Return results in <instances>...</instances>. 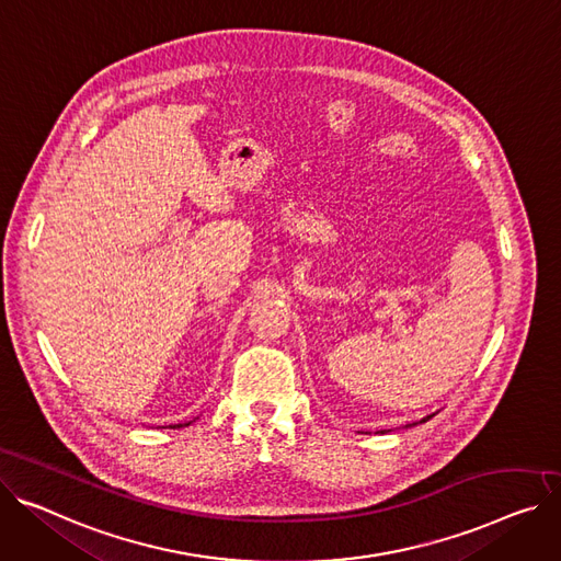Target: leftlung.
Here are the masks:
<instances>
[{"mask_svg": "<svg viewBox=\"0 0 561 561\" xmlns=\"http://www.w3.org/2000/svg\"><path fill=\"white\" fill-rule=\"evenodd\" d=\"M431 417H433V415H428V417H424V420H422V422H428V420H431ZM413 426H415V424H413ZM381 433H386V431H381Z\"/></svg>", "mask_w": 561, "mask_h": 561, "instance_id": "left-lung-1", "label": "left lung"}]
</instances>
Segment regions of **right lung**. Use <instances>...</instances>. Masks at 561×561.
Listing matches in <instances>:
<instances>
[{
	"label": "right lung",
	"instance_id": "add662e5",
	"mask_svg": "<svg viewBox=\"0 0 561 561\" xmlns=\"http://www.w3.org/2000/svg\"><path fill=\"white\" fill-rule=\"evenodd\" d=\"M192 422H186V424H173V426H169V428H182V426H190Z\"/></svg>",
	"mask_w": 561,
	"mask_h": 561
}]
</instances>
